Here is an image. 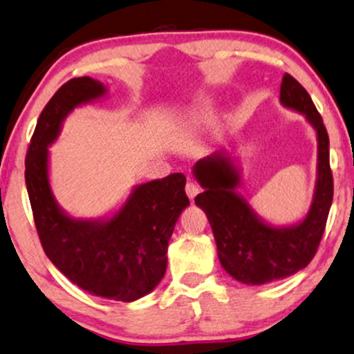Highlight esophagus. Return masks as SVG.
Here are the masks:
<instances>
[{"label": "esophagus", "mask_w": 354, "mask_h": 354, "mask_svg": "<svg viewBox=\"0 0 354 354\" xmlns=\"http://www.w3.org/2000/svg\"><path fill=\"white\" fill-rule=\"evenodd\" d=\"M201 192V187L196 185V183H192V181H189L186 185V194H187V197H189V199H194V197L199 194Z\"/></svg>", "instance_id": "34e87169"}]
</instances>
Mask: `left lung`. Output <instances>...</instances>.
Returning a JSON list of instances; mask_svg holds the SVG:
<instances>
[{
	"instance_id": "obj_1",
	"label": "left lung",
	"mask_w": 354,
	"mask_h": 354,
	"mask_svg": "<svg viewBox=\"0 0 354 354\" xmlns=\"http://www.w3.org/2000/svg\"><path fill=\"white\" fill-rule=\"evenodd\" d=\"M280 102L304 115L317 136V180L303 220L281 226L261 218L238 192L243 185L241 171L228 150L201 158L192 168L194 178L204 187L194 202L209 218L221 267L246 285L286 279L308 266L322 239L333 199L328 134L309 93L295 77L285 74Z\"/></svg>"
}]
</instances>
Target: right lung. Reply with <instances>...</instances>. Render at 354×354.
<instances>
[{
    "label": "right lung",
    "mask_w": 354,
    "mask_h": 354,
    "mask_svg": "<svg viewBox=\"0 0 354 354\" xmlns=\"http://www.w3.org/2000/svg\"><path fill=\"white\" fill-rule=\"evenodd\" d=\"M100 81L71 79L41 111L26 157V186L41 246L68 279L93 296L131 303L153 291L167 272L174 225L189 205L186 176L173 173L134 186L128 199L100 218H75L50 186V145L74 108L105 97Z\"/></svg>",
    "instance_id": "right-lung-1"
}]
</instances>
